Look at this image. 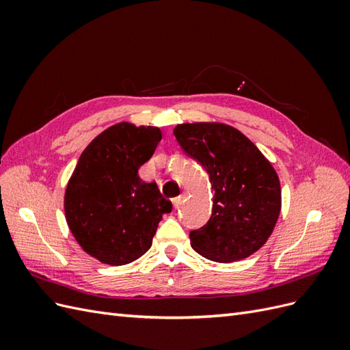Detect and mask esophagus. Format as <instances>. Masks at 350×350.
<instances>
[{
	"label": "esophagus",
	"mask_w": 350,
	"mask_h": 350,
	"mask_svg": "<svg viewBox=\"0 0 350 350\" xmlns=\"http://www.w3.org/2000/svg\"><path fill=\"white\" fill-rule=\"evenodd\" d=\"M183 201H184V194H181V196H178V197H175L174 200H172V203H174V207L175 208H178L179 206L183 204Z\"/></svg>",
	"instance_id": "esophagus-1"
}]
</instances>
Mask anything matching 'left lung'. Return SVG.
<instances>
[{"label": "left lung", "instance_id": "1", "mask_svg": "<svg viewBox=\"0 0 350 350\" xmlns=\"http://www.w3.org/2000/svg\"><path fill=\"white\" fill-rule=\"evenodd\" d=\"M187 156L208 174L213 208L189 232L200 256L219 262L247 258L271 235L280 213L276 171L251 140L225 124H181L174 130Z\"/></svg>", "mask_w": 350, "mask_h": 350}]
</instances>
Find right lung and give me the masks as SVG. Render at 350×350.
<instances>
[{"instance_id":"add662e5","label":"right lung","mask_w":350,"mask_h":350,"mask_svg":"<svg viewBox=\"0 0 350 350\" xmlns=\"http://www.w3.org/2000/svg\"><path fill=\"white\" fill-rule=\"evenodd\" d=\"M156 126L116 124L81 153L66 191V217L81 248L111 266L129 264L152 247L159 221L171 213L156 183L139 169L153 156Z\"/></svg>"}]
</instances>
